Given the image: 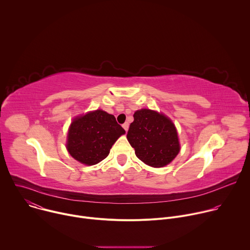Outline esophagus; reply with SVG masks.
<instances>
[{
	"label": "esophagus",
	"instance_id": "34e87169",
	"mask_svg": "<svg viewBox=\"0 0 250 250\" xmlns=\"http://www.w3.org/2000/svg\"><path fill=\"white\" fill-rule=\"evenodd\" d=\"M128 126H129V124H128V123H125V124L123 125V127L125 128V131H127V129H128Z\"/></svg>",
	"mask_w": 250,
	"mask_h": 250
}]
</instances>
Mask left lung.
<instances>
[{
	"mask_svg": "<svg viewBox=\"0 0 250 250\" xmlns=\"http://www.w3.org/2000/svg\"><path fill=\"white\" fill-rule=\"evenodd\" d=\"M126 137L138 159L152 167L169 164L180 146L173 123L164 115L142 109L133 115Z\"/></svg>",
	"mask_w": 250,
	"mask_h": 250,
	"instance_id": "1",
	"label": "left lung"
}]
</instances>
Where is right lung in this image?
<instances>
[{"label": "right lung", "instance_id": "add662e5", "mask_svg": "<svg viewBox=\"0 0 250 250\" xmlns=\"http://www.w3.org/2000/svg\"><path fill=\"white\" fill-rule=\"evenodd\" d=\"M125 132L113 115L97 110L72 122L67 149L79 162L94 165L109 155L113 145Z\"/></svg>", "mask_w": 250, "mask_h": 250}]
</instances>
